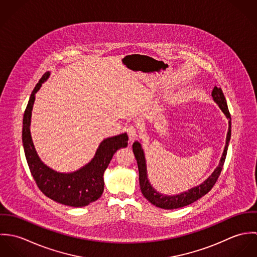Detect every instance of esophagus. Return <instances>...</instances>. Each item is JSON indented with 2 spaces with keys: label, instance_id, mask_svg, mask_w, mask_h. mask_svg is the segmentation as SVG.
Here are the masks:
<instances>
[{
  "label": "esophagus",
  "instance_id": "obj_1",
  "mask_svg": "<svg viewBox=\"0 0 257 257\" xmlns=\"http://www.w3.org/2000/svg\"><path fill=\"white\" fill-rule=\"evenodd\" d=\"M126 132H127V135H128V139H130V142H134L137 138H138V130L136 126L134 125H130L127 126L126 128Z\"/></svg>",
  "mask_w": 257,
  "mask_h": 257
}]
</instances>
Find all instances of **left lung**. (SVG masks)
I'll return each mask as SVG.
<instances>
[{
	"label": "left lung",
	"mask_w": 257,
	"mask_h": 257,
	"mask_svg": "<svg viewBox=\"0 0 257 257\" xmlns=\"http://www.w3.org/2000/svg\"><path fill=\"white\" fill-rule=\"evenodd\" d=\"M212 97L214 102L219 106L221 111L224 113L226 118L228 119V131L226 134V140H225V146L223 148L222 155L220 157L219 165L216 167L214 172L202 183L198 186H195L188 191L182 192L180 194L176 195H164L159 192H157L149 183L148 176H147V160L144 148L142 147V144L140 142H135L133 145V151L136 156L138 166H139V173H140V186L143 195L147 198V200L154 205L155 207L165 209V210H174L178 208H182L185 206H188L198 199L205 196L217 182L219 176H220L226 152L228 143L230 141V135H231V118L230 114L227 109L226 100L224 98V95L221 91L220 87H215L212 92Z\"/></svg>",
	"instance_id": "8db88e82"
}]
</instances>
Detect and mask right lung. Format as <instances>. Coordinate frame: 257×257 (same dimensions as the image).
Wrapping results in <instances>:
<instances>
[{"instance_id": "obj_1", "label": "right lung", "mask_w": 257, "mask_h": 257, "mask_svg": "<svg viewBox=\"0 0 257 257\" xmlns=\"http://www.w3.org/2000/svg\"><path fill=\"white\" fill-rule=\"evenodd\" d=\"M50 73L44 74L35 87L23 119V145L32 175L40 191L51 200L70 207H85L98 200L104 191V173L110 161L121 147H126V133L105 139L90 162L80 169L62 173L44 164L37 154L31 135L32 111L36 94L48 79Z\"/></svg>"}]
</instances>
